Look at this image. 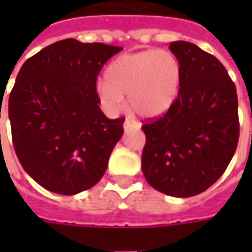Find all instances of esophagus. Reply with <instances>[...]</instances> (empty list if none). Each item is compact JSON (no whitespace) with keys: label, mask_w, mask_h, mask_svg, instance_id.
<instances>
[{"label":"esophagus","mask_w":252,"mask_h":252,"mask_svg":"<svg viewBox=\"0 0 252 252\" xmlns=\"http://www.w3.org/2000/svg\"><path fill=\"white\" fill-rule=\"evenodd\" d=\"M133 126H136V121L132 120V119H126V121H124V128L126 129H129Z\"/></svg>","instance_id":"34e87169"}]
</instances>
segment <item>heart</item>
Returning <instances> with one entry per match:
<instances>
[{
  "mask_svg": "<svg viewBox=\"0 0 252 252\" xmlns=\"http://www.w3.org/2000/svg\"><path fill=\"white\" fill-rule=\"evenodd\" d=\"M105 82L95 88L101 105L117 112L128 97L131 110L143 119L164 115L174 105L182 82L178 58L169 51L133 52L121 55L104 74Z\"/></svg>",
  "mask_w": 252,
  "mask_h": 252,
  "instance_id": "b5f03b06",
  "label": "heart"
}]
</instances>
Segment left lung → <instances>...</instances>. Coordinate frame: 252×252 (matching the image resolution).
I'll list each match as a JSON object with an SVG mask.
<instances>
[{"label": "left lung", "mask_w": 252, "mask_h": 252, "mask_svg": "<svg viewBox=\"0 0 252 252\" xmlns=\"http://www.w3.org/2000/svg\"><path fill=\"white\" fill-rule=\"evenodd\" d=\"M169 48L182 67L180 94L162 117L143 124L142 170L154 189L186 198L213 185L236 151L238 94L217 58L189 41Z\"/></svg>", "instance_id": "obj_1"}]
</instances>
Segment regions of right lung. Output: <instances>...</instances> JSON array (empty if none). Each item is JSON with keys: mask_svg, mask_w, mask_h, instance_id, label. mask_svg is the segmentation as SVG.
Returning a JSON list of instances; mask_svg holds the SVG:
<instances>
[{"mask_svg": "<svg viewBox=\"0 0 252 252\" xmlns=\"http://www.w3.org/2000/svg\"><path fill=\"white\" fill-rule=\"evenodd\" d=\"M121 50L64 39L20 68L9 95L12 140L23 169L44 189L77 194L105 174L126 119L102 113L95 82Z\"/></svg>", "mask_w": 252, "mask_h": 252, "instance_id": "1", "label": "right lung"}]
</instances>
